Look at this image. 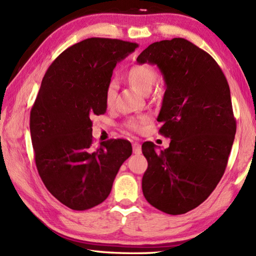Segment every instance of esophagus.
Listing matches in <instances>:
<instances>
[{"label": "esophagus", "instance_id": "1", "mask_svg": "<svg viewBox=\"0 0 256 256\" xmlns=\"http://www.w3.org/2000/svg\"><path fill=\"white\" fill-rule=\"evenodd\" d=\"M133 153L134 154H140L142 153V148H140V144L135 142L133 143Z\"/></svg>", "mask_w": 256, "mask_h": 256}]
</instances>
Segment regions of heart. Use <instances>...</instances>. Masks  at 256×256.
<instances>
[{"instance_id": "obj_1", "label": "heart", "mask_w": 256, "mask_h": 256, "mask_svg": "<svg viewBox=\"0 0 256 256\" xmlns=\"http://www.w3.org/2000/svg\"><path fill=\"white\" fill-rule=\"evenodd\" d=\"M126 80L134 89H136L138 92L143 94H148L153 89L154 84L157 80V74L153 66L148 64H134L133 67L130 68L126 72ZM116 96V86L114 82H110L106 86V106H111ZM146 121V118L140 116L138 118H132L128 122V128L131 130L138 131L140 125L143 124Z\"/></svg>"}]
</instances>
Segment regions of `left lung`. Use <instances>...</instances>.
Masks as SVG:
<instances>
[{
    "label": "left lung",
    "mask_w": 256,
    "mask_h": 256,
    "mask_svg": "<svg viewBox=\"0 0 256 256\" xmlns=\"http://www.w3.org/2000/svg\"><path fill=\"white\" fill-rule=\"evenodd\" d=\"M138 64H156L166 91L157 121L170 148L146 142L145 199L165 214H182L209 197L224 176L236 131L230 88L208 52L184 38L153 42Z\"/></svg>",
    "instance_id": "left-lung-1"
}]
</instances>
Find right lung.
<instances>
[{"label":"right lung","mask_w":256,"mask_h":256,"mask_svg":"<svg viewBox=\"0 0 256 256\" xmlns=\"http://www.w3.org/2000/svg\"><path fill=\"white\" fill-rule=\"evenodd\" d=\"M138 45L88 38L59 55L42 78L30 110V136L42 182L72 210H86L110 194L120 167L132 154L125 140L92 148V118L106 111V89L116 64Z\"/></svg>","instance_id":"obj_1"}]
</instances>
